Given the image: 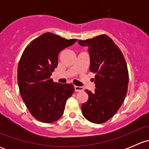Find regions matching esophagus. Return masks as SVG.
Listing matches in <instances>:
<instances>
[{"label":"esophagus","instance_id":"1","mask_svg":"<svg viewBox=\"0 0 149 149\" xmlns=\"http://www.w3.org/2000/svg\"><path fill=\"white\" fill-rule=\"evenodd\" d=\"M75 91H84V88L81 86H75Z\"/></svg>","mask_w":149,"mask_h":149}]
</instances>
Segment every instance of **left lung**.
<instances>
[{
    "label": "left lung",
    "mask_w": 149,
    "mask_h": 149,
    "mask_svg": "<svg viewBox=\"0 0 149 149\" xmlns=\"http://www.w3.org/2000/svg\"><path fill=\"white\" fill-rule=\"evenodd\" d=\"M78 43L88 47L89 70L95 73L96 88L94 93L85 90L88 99L82 104V113L91 123H105L118 112L127 94L129 76L125 60L113 40L105 34Z\"/></svg>",
    "instance_id": "left-lung-1"
}]
</instances>
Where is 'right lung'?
Instances as JSON below:
<instances>
[{"label":"right lung","mask_w":149,"mask_h":149,"mask_svg":"<svg viewBox=\"0 0 149 149\" xmlns=\"http://www.w3.org/2000/svg\"><path fill=\"white\" fill-rule=\"evenodd\" d=\"M76 41L47 32L32 40L24 50L18 65V84L22 100L37 120L51 123L63 115L74 86L55 83L50 76L58 66L59 52Z\"/></svg>","instance_id":"right-lung-1"}]
</instances>
